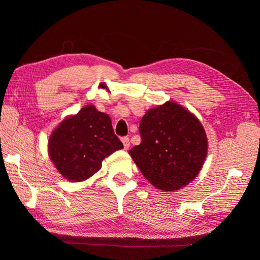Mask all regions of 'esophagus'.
<instances>
[{
  "mask_svg": "<svg viewBox=\"0 0 260 260\" xmlns=\"http://www.w3.org/2000/svg\"><path fill=\"white\" fill-rule=\"evenodd\" d=\"M121 142H123L125 150H127V148L129 147V139H128V137H123V139H121Z\"/></svg>",
  "mask_w": 260,
  "mask_h": 260,
  "instance_id": "34e87169",
  "label": "esophagus"
}]
</instances>
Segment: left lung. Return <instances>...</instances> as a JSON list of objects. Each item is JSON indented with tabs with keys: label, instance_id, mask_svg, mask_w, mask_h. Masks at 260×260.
<instances>
[{
	"label": "left lung",
	"instance_id": "obj_1",
	"mask_svg": "<svg viewBox=\"0 0 260 260\" xmlns=\"http://www.w3.org/2000/svg\"><path fill=\"white\" fill-rule=\"evenodd\" d=\"M141 144L129 151L137 168L163 191H175L196 178L208 152L206 132L194 115L168 102L147 110L140 123Z\"/></svg>",
	"mask_w": 260,
	"mask_h": 260
}]
</instances>
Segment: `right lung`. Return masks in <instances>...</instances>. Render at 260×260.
Segmentation results:
<instances>
[{"mask_svg": "<svg viewBox=\"0 0 260 260\" xmlns=\"http://www.w3.org/2000/svg\"><path fill=\"white\" fill-rule=\"evenodd\" d=\"M109 116L88 105L62 120L49 139V155L63 178L80 182L98 172L103 159L123 148Z\"/></svg>", "mask_w": 260, "mask_h": 260, "instance_id": "obj_1", "label": "right lung"}]
</instances>
